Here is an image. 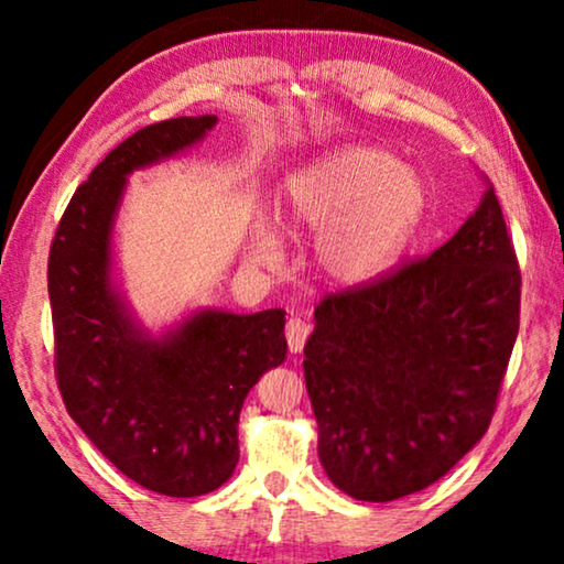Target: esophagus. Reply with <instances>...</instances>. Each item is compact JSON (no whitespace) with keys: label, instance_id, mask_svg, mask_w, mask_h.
<instances>
[{"label":"esophagus","instance_id":"obj_1","mask_svg":"<svg viewBox=\"0 0 564 564\" xmlns=\"http://www.w3.org/2000/svg\"><path fill=\"white\" fill-rule=\"evenodd\" d=\"M284 336H288V344H290V351H303V346L307 341V336H311V323H305L303 318H297V315H292L288 321V326H284Z\"/></svg>","mask_w":564,"mask_h":564}]
</instances>
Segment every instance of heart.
Masks as SVG:
<instances>
[{"label":"heart","instance_id":"b5f03b06","mask_svg":"<svg viewBox=\"0 0 564 564\" xmlns=\"http://www.w3.org/2000/svg\"><path fill=\"white\" fill-rule=\"evenodd\" d=\"M429 207L419 174L390 151L351 145L300 166L284 180L282 220L292 234H317L315 267L336 284H365L390 269L413 241ZM253 257L280 259L274 234H259Z\"/></svg>","mask_w":564,"mask_h":564}]
</instances>
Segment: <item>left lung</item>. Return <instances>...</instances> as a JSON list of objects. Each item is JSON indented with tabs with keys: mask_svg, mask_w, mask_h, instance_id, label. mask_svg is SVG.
I'll list each match as a JSON object with an SVG mask.
<instances>
[{
	"mask_svg": "<svg viewBox=\"0 0 564 564\" xmlns=\"http://www.w3.org/2000/svg\"><path fill=\"white\" fill-rule=\"evenodd\" d=\"M521 313V269L492 187L434 253L328 292L305 344L318 457L369 503L444 477L488 431Z\"/></svg>",
	"mask_w": 564,
	"mask_h": 564,
	"instance_id": "left-lung-1",
	"label": "left lung"
}]
</instances>
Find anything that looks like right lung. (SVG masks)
Returning a JSON list of instances; mask_svg holds the SVG:
<instances>
[{
    "label": "right lung",
    "instance_id": "obj_1",
    "mask_svg": "<svg viewBox=\"0 0 564 564\" xmlns=\"http://www.w3.org/2000/svg\"><path fill=\"white\" fill-rule=\"evenodd\" d=\"M215 120H161L115 145L68 199L48 253L53 367L68 415L122 475L172 498L205 496L234 475L243 398L288 354L280 307L199 311L153 341L112 292L126 174L187 149Z\"/></svg>",
    "mask_w": 564,
    "mask_h": 564
}]
</instances>
